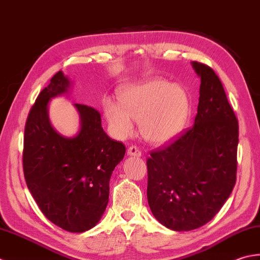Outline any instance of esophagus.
I'll return each instance as SVG.
<instances>
[{
  "instance_id": "34e87169",
  "label": "esophagus",
  "mask_w": 260,
  "mask_h": 260,
  "mask_svg": "<svg viewBox=\"0 0 260 260\" xmlns=\"http://www.w3.org/2000/svg\"><path fill=\"white\" fill-rule=\"evenodd\" d=\"M128 155L140 157L141 156V151H140V149L137 146H130L128 148Z\"/></svg>"
}]
</instances>
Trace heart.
<instances>
[{"mask_svg":"<svg viewBox=\"0 0 260 260\" xmlns=\"http://www.w3.org/2000/svg\"><path fill=\"white\" fill-rule=\"evenodd\" d=\"M120 104L103 101V110L111 130L119 138L134 131V120L140 121V131L147 140L162 144L184 128L190 112L186 91L165 79L149 78L120 88Z\"/></svg>","mask_w":260,"mask_h":260,"instance_id":"obj_1","label":"heart"}]
</instances>
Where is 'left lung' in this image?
Masks as SVG:
<instances>
[{
  "instance_id": "left-lung-1",
  "label": "left lung",
  "mask_w": 260,
  "mask_h": 260,
  "mask_svg": "<svg viewBox=\"0 0 260 260\" xmlns=\"http://www.w3.org/2000/svg\"><path fill=\"white\" fill-rule=\"evenodd\" d=\"M201 77L192 128L147 159V198L168 229L189 231L214 218L235 187L239 125L219 76L193 61Z\"/></svg>"
}]
</instances>
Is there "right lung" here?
Masks as SVG:
<instances>
[{"label": "right lung", "mask_w": 260, "mask_h": 260, "mask_svg": "<svg viewBox=\"0 0 260 260\" xmlns=\"http://www.w3.org/2000/svg\"><path fill=\"white\" fill-rule=\"evenodd\" d=\"M70 81L58 72L39 93L24 128L23 174L30 193L47 219L70 232L96 225L109 202L110 178L125 146L105 134L98 110L76 103L81 130L65 138L48 118L50 99L66 93Z\"/></svg>", "instance_id": "right-lung-1"}]
</instances>
